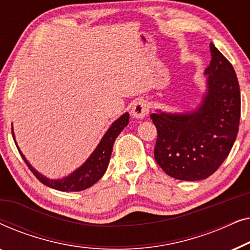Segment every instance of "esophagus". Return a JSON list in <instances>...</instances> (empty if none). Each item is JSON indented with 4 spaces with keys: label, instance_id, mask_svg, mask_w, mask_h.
I'll return each instance as SVG.
<instances>
[{
    "label": "esophagus",
    "instance_id": "34e87169",
    "mask_svg": "<svg viewBox=\"0 0 250 250\" xmlns=\"http://www.w3.org/2000/svg\"><path fill=\"white\" fill-rule=\"evenodd\" d=\"M149 112V104L148 102L145 100H138L135 101L132 105V115L134 118L142 119L146 117Z\"/></svg>",
    "mask_w": 250,
    "mask_h": 250
}]
</instances>
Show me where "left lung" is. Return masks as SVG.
Wrapping results in <instances>:
<instances>
[{
  "label": "left lung",
  "instance_id": "1",
  "mask_svg": "<svg viewBox=\"0 0 250 250\" xmlns=\"http://www.w3.org/2000/svg\"><path fill=\"white\" fill-rule=\"evenodd\" d=\"M205 70L206 92L192 111L150 115L156 125L155 159L167 175L183 181L207 179L230 153L239 131L240 88L227 58L210 43Z\"/></svg>",
  "mask_w": 250,
  "mask_h": 250
}]
</instances>
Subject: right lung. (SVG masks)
Masks as SVG:
<instances>
[{
    "label": "right lung",
    "instance_id": "obj_1",
    "mask_svg": "<svg viewBox=\"0 0 250 250\" xmlns=\"http://www.w3.org/2000/svg\"><path fill=\"white\" fill-rule=\"evenodd\" d=\"M128 121V112H125V114L122 115L118 119H116V121L111 124L110 127L108 128V131L104 133V138L101 139L100 143H99L94 151L91 153V156L88 157L86 160H85L83 165L78 167L77 169H75L74 172L70 173L68 176L58 180H51L49 177L42 175L40 172H37V170L30 165L28 160L26 159V157L22 155V152L20 151L19 146L16 142L13 128L12 136L13 140H15L17 148H18L20 155L22 157V159L25 160L27 166L29 167V169L32 170L34 175H35L43 184H45V186L49 188H52V189L64 191V192H68V191H82L92 187L104 176L105 170H107L109 160H110L115 140L119 135V133L124 129V127L127 126Z\"/></svg>",
    "mask_w": 250,
    "mask_h": 250
}]
</instances>
